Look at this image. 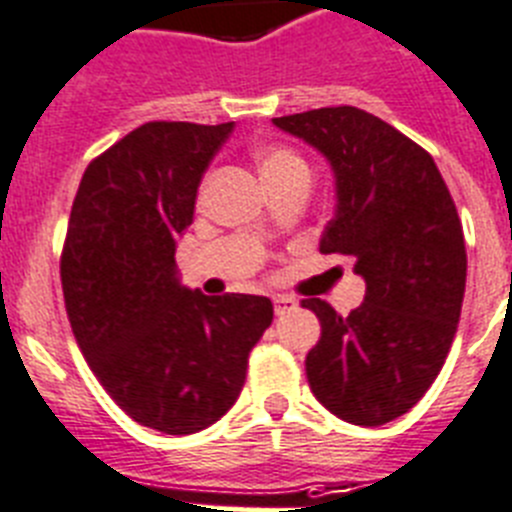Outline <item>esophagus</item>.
<instances>
[{
	"mask_svg": "<svg viewBox=\"0 0 512 512\" xmlns=\"http://www.w3.org/2000/svg\"><path fill=\"white\" fill-rule=\"evenodd\" d=\"M295 308H298V303H295L293 298H287V295H274V314L277 316L290 314Z\"/></svg>",
	"mask_w": 512,
	"mask_h": 512,
	"instance_id": "obj_1",
	"label": "esophagus"
}]
</instances>
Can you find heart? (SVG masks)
Listing matches in <instances>:
<instances>
[{
	"instance_id": "obj_1",
	"label": "heart",
	"mask_w": 512,
	"mask_h": 512,
	"mask_svg": "<svg viewBox=\"0 0 512 512\" xmlns=\"http://www.w3.org/2000/svg\"><path fill=\"white\" fill-rule=\"evenodd\" d=\"M259 164H261V177H264V180L266 177L285 175V172H293V170H308L301 156L290 149H280V146L266 149L264 154L259 156Z\"/></svg>"
}]
</instances>
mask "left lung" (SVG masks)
Returning a JSON list of instances; mask_svg holds the SVG:
<instances>
[{
  "instance_id": "left-lung-1",
  "label": "left lung",
  "mask_w": 512,
  "mask_h": 512,
  "mask_svg": "<svg viewBox=\"0 0 512 512\" xmlns=\"http://www.w3.org/2000/svg\"><path fill=\"white\" fill-rule=\"evenodd\" d=\"M272 122L332 167L335 217L319 251L350 256L366 282L348 316L303 301L322 324L308 384L342 421L382 426L424 398L453 345L466 293L458 209L432 156L374 114L324 107Z\"/></svg>"
}]
</instances>
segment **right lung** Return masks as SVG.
Listing matches in <instances>:
<instances>
[{
    "label": "right lung",
    "instance_id": "add662e5",
    "mask_svg": "<svg viewBox=\"0 0 512 512\" xmlns=\"http://www.w3.org/2000/svg\"><path fill=\"white\" fill-rule=\"evenodd\" d=\"M232 128L146 122L88 164L70 211L59 274L80 353L122 411L162 434L230 411L274 316L264 295L190 290L175 264Z\"/></svg>",
    "mask_w": 512,
    "mask_h": 512
}]
</instances>
